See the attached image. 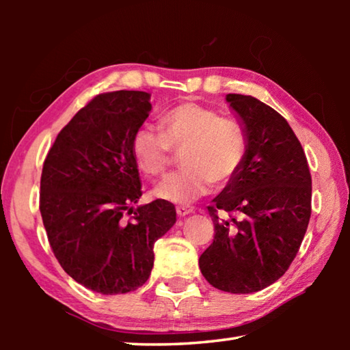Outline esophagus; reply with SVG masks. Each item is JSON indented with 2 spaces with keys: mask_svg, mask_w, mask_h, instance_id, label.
I'll use <instances>...</instances> for the list:
<instances>
[{
  "mask_svg": "<svg viewBox=\"0 0 350 350\" xmlns=\"http://www.w3.org/2000/svg\"><path fill=\"white\" fill-rule=\"evenodd\" d=\"M176 211H177V215H179L180 217H183V216H188V215H191L193 213V206H188V205H179L176 208Z\"/></svg>",
  "mask_w": 350,
  "mask_h": 350,
  "instance_id": "esophagus-1",
  "label": "esophagus"
}]
</instances>
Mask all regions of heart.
Here are the masks:
<instances>
[{
    "instance_id": "heart-1",
    "label": "heart",
    "mask_w": 350,
    "mask_h": 350,
    "mask_svg": "<svg viewBox=\"0 0 350 350\" xmlns=\"http://www.w3.org/2000/svg\"><path fill=\"white\" fill-rule=\"evenodd\" d=\"M162 133L142 126L134 133L131 154L148 177L162 176L176 152H183L180 173L168 176L152 189L159 199L189 204L219 185L232 182L244 165L248 139L244 126L233 118L198 103H182L159 118Z\"/></svg>"
}]
</instances>
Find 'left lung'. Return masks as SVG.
Masks as SVG:
<instances>
[{
	"label": "left lung",
	"mask_w": 350,
	"mask_h": 350,
	"mask_svg": "<svg viewBox=\"0 0 350 350\" xmlns=\"http://www.w3.org/2000/svg\"><path fill=\"white\" fill-rule=\"evenodd\" d=\"M248 139L244 165L208 206L213 244L199 267L213 287L259 292L295 259L310 219L312 177L306 154L286 118L252 96L227 94ZM230 215L219 219L217 210Z\"/></svg>",
	"instance_id": "8db88e82"
}]
</instances>
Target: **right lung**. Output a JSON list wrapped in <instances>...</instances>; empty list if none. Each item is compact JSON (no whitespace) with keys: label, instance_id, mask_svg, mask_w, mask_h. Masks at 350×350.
<instances>
[{"label":"right lung","instance_id":"1","mask_svg":"<svg viewBox=\"0 0 350 350\" xmlns=\"http://www.w3.org/2000/svg\"><path fill=\"white\" fill-rule=\"evenodd\" d=\"M151 94H100L72 117L47 154L40 211L47 239L66 273L102 295L144 286L154 242L176 224L168 200L134 204L142 196L131 154L134 133L152 109ZM135 213L133 221L124 215Z\"/></svg>","mask_w":350,"mask_h":350}]
</instances>
